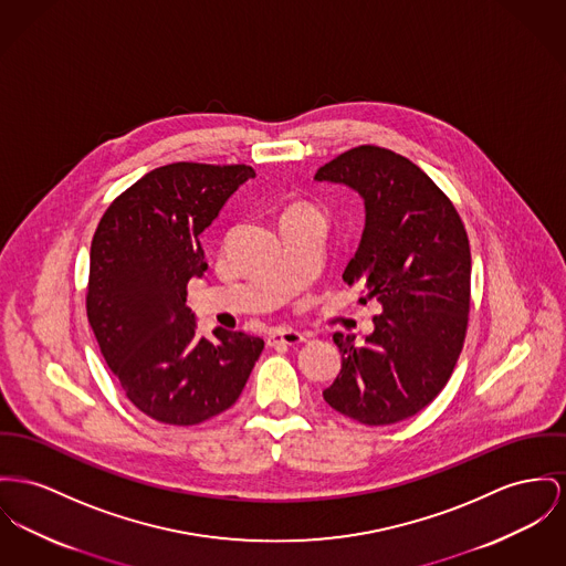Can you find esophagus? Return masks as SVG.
Listing matches in <instances>:
<instances>
[{
    "instance_id": "obj_1",
    "label": "esophagus",
    "mask_w": 566,
    "mask_h": 566,
    "mask_svg": "<svg viewBox=\"0 0 566 566\" xmlns=\"http://www.w3.org/2000/svg\"><path fill=\"white\" fill-rule=\"evenodd\" d=\"M304 337L294 328H274L268 333V345H301Z\"/></svg>"
}]
</instances>
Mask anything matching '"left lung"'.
Instances as JSON below:
<instances>
[{
    "mask_svg": "<svg viewBox=\"0 0 566 566\" xmlns=\"http://www.w3.org/2000/svg\"><path fill=\"white\" fill-rule=\"evenodd\" d=\"M365 201L360 244L343 272L377 301L365 343L337 333L340 374L326 403L363 424L418 415L447 386L470 311V244L451 199L401 154L358 146L315 174Z\"/></svg>",
    "mask_w": 566,
    "mask_h": 566,
    "instance_id": "left-lung-1",
    "label": "left lung"
}]
</instances>
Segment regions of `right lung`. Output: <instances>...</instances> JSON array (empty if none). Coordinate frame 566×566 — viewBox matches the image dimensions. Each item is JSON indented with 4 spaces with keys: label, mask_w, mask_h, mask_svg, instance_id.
Returning <instances> with one entry per match:
<instances>
[{
    "label": "right lung",
    "mask_w": 566,
    "mask_h": 566,
    "mask_svg": "<svg viewBox=\"0 0 566 566\" xmlns=\"http://www.w3.org/2000/svg\"><path fill=\"white\" fill-rule=\"evenodd\" d=\"M255 178L249 165L171 163L124 190L90 251L87 319L130 403L165 424H199L240 397L264 339L197 337L187 285L208 264L199 235Z\"/></svg>",
    "instance_id": "add662e5"
}]
</instances>
